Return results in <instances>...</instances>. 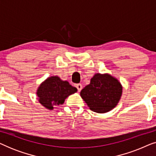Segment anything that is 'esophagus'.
Segmentation results:
<instances>
[{
  "label": "esophagus",
  "instance_id": "1",
  "mask_svg": "<svg viewBox=\"0 0 156 156\" xmlns=\"http://www.w3.org/2000/svg\"><path fill=\"white\" fill-rule=\"evenodd\" d=\"M76 89H77V90H78L79 92H80V91L82 89V85L81 84H76Z\"/></svg>",
  "mask_w": 156,
  "mask_h": 156
}]
</instances>
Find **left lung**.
Segmentation results:
<instances>
[{
    "instance_id": "left-lung-1",
    "label": "left lung",
    "mask_w": 156,
    "mask_h": 156,
    "mask_svg": "<svg viewBox=\"0 0 156 156\" xmlns=\"http://www.w3.org/2000/svg\"><path fill=\"white\" fill-rule=\"evenodd\" d=\"M122 94V86L118 80L108 74H96L90 84L80 92L89 108L97 113H106L119 103Z\"/></svg>"
}]
</instances>
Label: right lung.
Segmentation results:
<instances>
[{
  "mask_svg": "<svg viewBox=\"0 0 156 156\" xmlns=\"http://www.w3.org/2000/svg\"><path fill=\"white\" fill-rule=\"evenodd\" d=\"M77 91L67 81H62L57 76H50L38 87L37 95L39 102L48 109L62 104L67 97Z\"/></svg>",
  "mask_w": 156,
  "mask_h": 156,
  "instance_id": "1",
  "label": "right lung"
}]
</instances>
